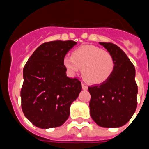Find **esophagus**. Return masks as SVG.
Wrapping results in <instances>:
<instances>
[{"mask_svg": "<svg viewBox=\"0 0 149 149\" xmlns=\"http://www.w3.org/2000/svg\"><path fill=\"white\" fill-rule=\"evenodd\" d=\"M82 88H83L84 90H87L88 89V86L86 85L85 84H84V83H82Z\"/></svg>", "mask_w": 149, "mask_h": 149, "instance_id": "obj_1", "label": "esophagus"}]
</instances>
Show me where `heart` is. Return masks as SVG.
<instances>
[{"instance_id":"1","label":"heart","mask_w":149,"mask_h":149,"mask_svg":"<svg viewBox=\"0 0 149 149\" xmlns=\"http://www.w3.org/2000/svg\"><path fill=\"white\" fill-rule=\"evenodd\" d=\"M64 64L72 74L79 72L82 68L84 78L94 84L107 81L115 67L114 58L109 52L91 45L77 48L73 52L72 56L66 55Z\"/></svg>"}]
</instances>
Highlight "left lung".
Listing matches in <instances>:
<instances>
[{
    "instance_id": "left-lung-1",
    "label": "left lung",
    "mask_w": 149,
    "mask_h": 149,
    "mask_svg": "<svg viewBox=\"0 0 149 149\" xmlns=\"http://www.w3.org/2000/svg\"><path fill=\"white\" fill-rule=\"evenodd\" d=\"M100 44L113 55L115 67L107 81L88 87L90 114L100 126L120 127L130 121L137 107L136 69L119 46L111 42Z\"/></svg>"
}]
</instances>
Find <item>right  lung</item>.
Segmentation results:
<instances>
[{
    "label": "right lung",
    "mask_w": 149,
    "mask_h": 149,
    "mask_svg": "<svg viewBox=\"0 0 149 149\" xmlns=\"http://www.w3.org/2000/svg\"><path fill=\"white\" fill-rule=\"evenodd\" d=\"M76 44L72 40L44 42L23 68L22 110L34 126L58 127L69 116L70 106L81 91V83L66 75L64 58Z\"/></svg>",
    "instance_id": "add662e5"
}]
</instances>
